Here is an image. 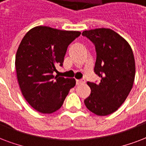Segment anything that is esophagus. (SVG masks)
<instances>
[{
  "mask_svg": "<svg viewBox=\"0 0 146 146\" xmlns=\"http://www.w3.org/2000/svg\"><path fill=\"white\" fill-rule=\"evenodd\" d=\"M85 83V80L84 79H81V80H76V84L78 85L79 84H83Z\"/></svg>",
  "mask_w": 146,
  "mask_h": 146,
  "instance_id": "obj_1",
  "label": "esophagus"
}]
</instances>
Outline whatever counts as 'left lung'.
<instances>
[{"label":"left lung","mask_w":146,"mask_h":146,"mask_svg":"<svg viewBox=\"0 0 146 146\" xmlns=\"http://www.w3.org/2000/svg\"><path fill=\"white\" fill-rule=\"evenodd\" d=\"M82 36L95 46L94 72L101 78L99 84L88 82L91 93L84 104L96 115L107 116L118 110L133 88L135 73L133 50L121 36L110 29L85 30Z\"/></svg>","instance_id":"8db88e82"}]
</instances>
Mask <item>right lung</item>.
<instances>
[{"label": "right lung", "instance_id": "obj_1", "mask_svg": "<svg viewBox=\"0 0 146 146\" xmlns=\"http://www.w3.org/2000/svg\"><path fill=\"white\" fill-rule=\"evenodd\" d=\"M81 35L39 26L23 38L16 54L15 66L23 95L36 110L52 113L62 106L74 78L54 76L56 65H63L68 46Z\"/></svg>", "mask_w": 146, "mask_h": 146}]
</instances>
